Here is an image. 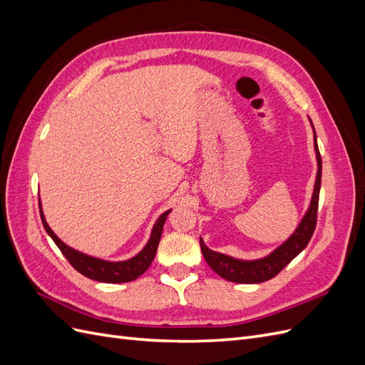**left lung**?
<instances>
[{"mask_svg": "<svg viewBox=\"0 0 365 365\" xmlns=\"http://www.w3.org/2000/svg\"><path fill=\"white\" fill-rule=\"evenodd\" d=\"M312 123V121H311ZM314 128V126H312ZM314 146L317 152L318 161V172L314 187V195L311 200V205L306 212L300 225L292 233V236L282 244L277 250H274L269 256L257 259V260H239L235 257L225 256V254L216 252L205 247L204 240L201 242V251L205 262L210 264L216 274L220 277L235 282V283H262L275 277L286 264L294 260L300 254L311 240L315 227H317V212H318V197H319V187H322V155H319L318 145H317V134L314 129Z\"/></svg>", "mask_w": 365, "mask_h": 365, "instance_id": "1", "label": "left lung"}]
</instances>
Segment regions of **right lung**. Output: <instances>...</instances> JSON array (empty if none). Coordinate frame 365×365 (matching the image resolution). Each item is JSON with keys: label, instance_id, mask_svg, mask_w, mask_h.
<instances>
[{"label": "right lung", "instance_id": "right-lung-1", "mask_svg": "<svg viewBox=\"0 0 365 365\" xmlns=\"http://www.w3.org/2000/svg\"><path fill=\"white\" fill-rule=\"evenodd\" d=\"M170 212L172 210H168V212H164L158 217L155 225H153L149 242L146 244V247L137 254L135 257H132L129 260H123V262H106L102 259L86 256V254L79 252V251L70 248L68 245H65L63 242L56 235H54L51 228L48 227L46 217H43L41 205H39V213H41L43 228H46L48 236L54 240V244L58 245L61 252L71 263V267L76 271H79L82 275H85V277L96 280V282H103V283L132 282L137 277H140V275L150 267V263L157 254V248H158L160 239H161L164 222Z\"/></svg>", "mask_w": 365, "mask_h": 365}]
</instances>
